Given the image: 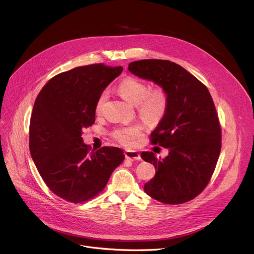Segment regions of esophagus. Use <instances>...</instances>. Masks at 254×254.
Returning a JSON list of instances; mask_svg holds the SVG:
<instances>
[{"mask_svg":"<svg viewBox=\"0 0 254 254\" xmlns=\"http://www.w3.org/2000/svg\"><path fill=\"white\" fill-rule=\"evenodd\" d=\"M125 155H126V158L129 159V161H140L141 159L139 152L134 151V150H127Z\"/></svg>","mask_w":254,"mask_h":254,"instance_id":"obj_1","label":"esophagus"}]
</instances>
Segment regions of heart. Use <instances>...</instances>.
Listing matches in <instances>:
<instances>
[{"label":"heart","instance_id":"b5f03b06","mask_svg":"<svg viewBox=\"0 0 254 254\" xmlns=\"http://www.w3.org/2000/svg\"><path fill=\"white\" fill-rule=\"evenodd\" d=\"M118 91L127 102L137 106L139 115L149 124H157L161 122L167 113L169 101L165 90L157 88L149 91L148 85L141 80L132 77L124 79L118 85ZM108 98L107 91H103L96 105L97 112H100ZM142 134V127L131 125L117 128L113 132V137L120 144L125 146H132L135 140Z\"/></svg>","mask_w":254,"mask_h":254}]
</instances>
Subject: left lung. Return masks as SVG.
<instances>
[{
    "instance_id": "8db88e82",
    "label": "left lung",
    "mask_w": 254,
    "mask_h": 254,
    "mask_svg": "<svg viewBox=\"0 0 254 254\" xmlns=\"http://www.w3.org/2000/svg\"><path fill=\"white\" fill-rule=\"evenodd\" d=\"M128 71L153 81L167 93L169 106L151 132V143L169 149L165 158L143 151L155 176L144 185L148 195L164 204L190 201L201 193L214 172L221 149V129L208 88L181 65L165 60L128 64Z\"/></svg>"
}]
</instances>
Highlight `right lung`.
<instances>
[{
  "label": "right lung",
  "instance_id": "obj_1",
  "mask_svg": "<svg viewBox=\"0 0 254 254\" xmlns=\"http://www.w3.org/2000/svg\"><path fill=\"white\" fill-rule=\"evenodd\" d=\"M123 66L93 64L61 73L43 86L30 123V151L49 190L77 204L100 193L125 159L117 147L90 151L81 137L95 124L97 101Z\"/></svg>",
  "mask_w": 254,
  "mask_h": 254
}]
</instances>
